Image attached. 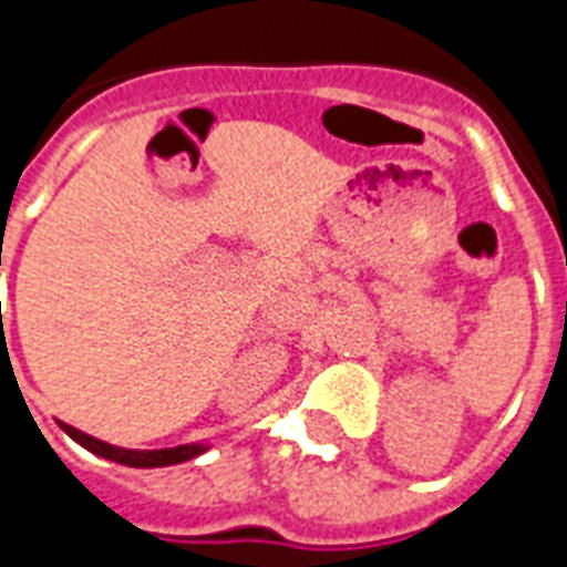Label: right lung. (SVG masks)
Here are the masks:
<instances>
[{"instance_id": "add662e5", "label": "right lung", "mask_w": 567, "mask_h": 567, "mask_svg": "<svg viewBox=\"0 0 567 567\" xmlns=\"http://www.w3.org/2000/svg\"><path fill=\"white\" fill-rule=\"evenodd\" d=\"M61 430L75 439L82 447H87L91 453L102 458H111V462H120V465H132V467H162V465H179V462H188V458L199 456L205 447L199 444H182V447H167V450H123V447H111L105 441L93 439V435H84V432L73 430L61 423Z\"/></svg>"}]
</instances>
